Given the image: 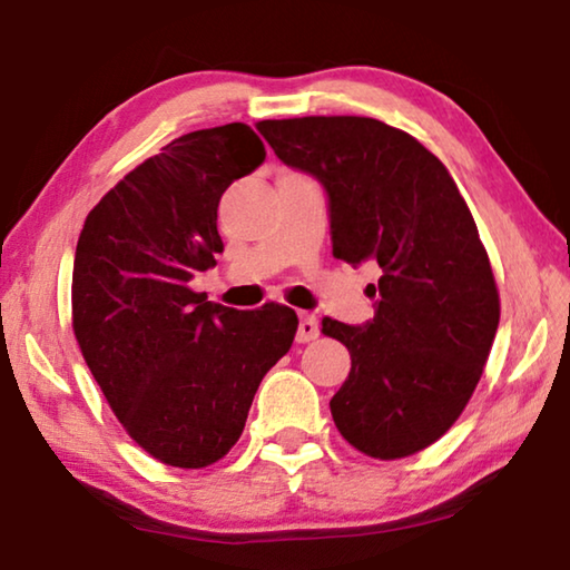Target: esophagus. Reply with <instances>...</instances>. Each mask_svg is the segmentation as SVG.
Returning <instances> with one entry per match:
<instances>
[{
	"label": "esophagus",
	"mask_w": 570,
	"mask_h": 570,
	"mask_svg": "<svg viewBox=\"0 0 570 570\" xmlns=\"http://www.w3.org/2000/svg\"><path fill=\"white\" fill-rule=\"evenodd\" d=\"M320 335V325H317V317L309 312H299V330H296V340L299 343H309Z\"/></svg>",
	"instance_id": "1"
}]
</instances>
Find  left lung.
Returning a JSON list of instances; mask_svg holds the SVG:
<instances>
[{"label":"left lung","instance_id":"obj_1","mask_svg":"<svg viewBox=\"0 0 570 570\" xmlns=\"http://www.w3.org/2000/svg\"><path fill=\"white\" fill-rule=\"evenodd\" d=\"M258 132L327 189L333 256L381 268L368 325L322 320L351 353L335 428L379 461L420 453L463 414L502 312L469 204L422 142L373 117L263 120Z\"/></svg>","mask_w":570,"mask_h":570}]
</instances>
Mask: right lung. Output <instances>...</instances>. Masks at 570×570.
<instances>
[{
	"mask_svg": "<svg viewBox=\"0 0 570 570\" xmlns=\"http://www.w3.org/2000/svg\"><path fill=\"white\" fill-rule=\"evenodd\" d=\"M263 158L243 122L186 132L117 181L76 243V343L127 435L174 469H207L230 453L258 384L299 327L284 304L243 312L189 286L225 248V189Z\"/></svg>",
	"mask_w": 570,
	"mask_h": 570,
	"instance_id": "add662e5",
	"label": "right lung"
}]
</instances>
